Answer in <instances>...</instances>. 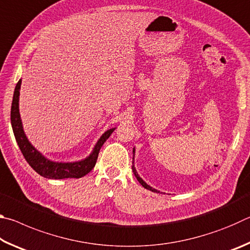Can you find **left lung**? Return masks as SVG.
I'll return each mask as SVG.
<instances>
[{
	"mask_svg": "<svg viewBox=\"0 0 250 250\" xmlns=\"http://www.w3.org/2000/svg\"><path fill=\"white\" fill-rule=\"evenodd\" d=\"M133 155H134V149H133ZM132 171H133V173H134V175H135V177H137V180L139 181V183H140L143 188H146V189H150V191H152V192H156V193H159V191H156V189H154V188H152L150 185H147L145 181H143L140 176L138 175V173H137V171H135V167H132Z\"/></svg>",
	"mask_w": 250,
	"mask_h": 250,
	"instance_id": "1",
	"label": "left lung"
}]
</instances>
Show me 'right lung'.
<instances>
[{
  "label": "right lung",
  "mask_w": 250,
  "mask_h": 250,
  "mask_svg": "<svg viewBox=\"0 0 250 250\" xmlns=\"http://www.w3.org/2000/svg\"><path fill=\"white\" fill-rule=\"evenodd\" d=\"M22 80H19L16 83L13 101H12L11 107V124L13 128V132L15 135L16 142L20 146L21 151L24 155L25 160L27 163L35 170L40 175L46 177V179H54V180H62V179H79L86 174H88L92 168L95 167L97 159H98L99 151L103 146L105 140L111 135L116 128H112L101 135L98 142L96 143L94 150L90 155L84 160L78 161V162L71 163H62V162H54L46 159L45 156L40 153L31 143L24 133L22 120H21L20 110H19V97H20V89Z\"/></svg>",
  "instance_id": "add662e5"
}]
</instances>
